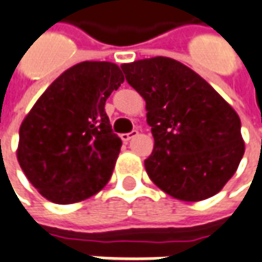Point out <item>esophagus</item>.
I'll use <instances>...</instances> for the list:
<instances>
[{
  "instance_id": "34e87169",
  "label": "esophagus",
  "mask_w": 262,
  "mask_h": 262,
  "mask_svg": "<svg viewBox=\"0 0 262 262\" xmlns=\"http://www.w3.org/2000/svg\"><path fill=\"white\" fill-rule=\"evenodd\" d=\"M138 135H139L138 130H132L129 132V133H123V135H120V138H122L123 142H129L130 139H133L135 136H138Z\"/></svg>"
}]
</instances>
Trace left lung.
Instances as JSON below:
<instances>
[{"label": "left lung", "mask_w": 262, "mask_h": 262, "mask_svg": "<svg viewBox=\"0 0 262 262\" xmlns=\"http://www.w3.org/2000/svg\"><path fill=\"white\" fill-rule=\"evenodd\" d=\"M120 67L146 101L155 145L145 168L152 182L185 202L216 195L245 152L235 110L198 73L173 58L158 56Z\"/></svg>", "instance_id": "obj_1"}]
</instances>
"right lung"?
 Here are the masks:
<instances>
[{"instance_id": "1", "label": "right lung", "mask_w": 262, "mask_h": 262, "mask_svg": "<svg viewBox=\"0 0 262 262\" xmlns=\"http://www.w3.org/2000/svg\"><path fill=\"white\" fill-rule=\"evenodd\" d=\"M124 81L110 61H83L61 73L19 126L17 159L47 201L67 205L101 191L120 152L104 103Z\"/></svg>"}]
</instances>
